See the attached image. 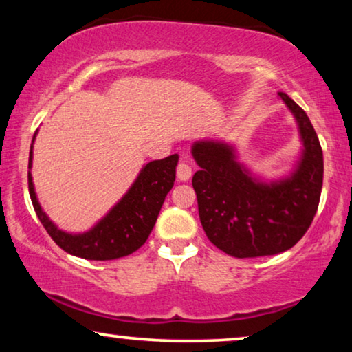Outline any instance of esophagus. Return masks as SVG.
Returning <instances> with one entry per match:
<instances>
[{
	"mask_svg": "<svg viewBox=\"0 0 352 352\" xmlns=\"http://www.w3.org/2000/svg\"><path fill=\"white\" fill-rule=\"evenodd\" d=\"M176 176H177V179H179V181H189L190 176H192V168H190L189 163H186V162L177 163Z\"/></svg>",
	"mask_w": 352,
	"mask_h": 352,
	"instance_id": "obj_1",
	"label": "esophagus"
}]
</instances>
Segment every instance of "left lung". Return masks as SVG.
I'll list each match as a JSON object with an SVG mask.
<instances>
[{
	"instance_id": "8db88e82",
	"label": "left lung",
	"mask_w": 352,
	"mask_h": 352,
	"mask_svg": "<svg viewBox=\"0 0 352 352\" xmlns=\"http://www.w3.org/2000/svg\"><path fill=\"white\" fill-rule=\"evenodd\" d=\"M295 115L301 160L290 177L258 181L240 165L232 146L199 141L192 146L200 170L192 177L200 223L210 242L235 258H258L290 250L306 234L319 206L324 153L305 110L278 93Z\"/></svg>"
}]
</instances>
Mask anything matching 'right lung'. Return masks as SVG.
<instances>
[{
  "label": "right lung",
  "mask_w": 352,
  "mask_h": 352,
  "mask_svg": "<svg viewBox=\"0 0 352 352\" xmlns=\"http://www.w3.org/2000/svg\"><path fill=\"white\" fill-rule=\"evenodd\" d=\"M32 147L28 168H32ZM177 160L179 157L175 153L163 160L147 163L123 199L109 211L104 219L85 234H67L51 223L38 204L30 171L28 192L43 228L64 252L78 258L107 261L128 256L146 243L157 223L165 197L175 184Z\"/></svg>",
  "instance_id": "right-lung-1"
}]
</instances>
